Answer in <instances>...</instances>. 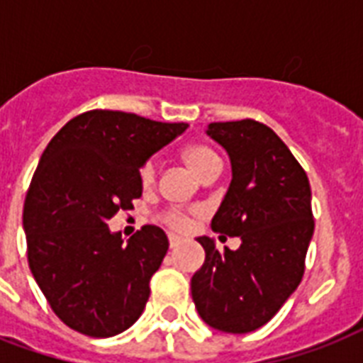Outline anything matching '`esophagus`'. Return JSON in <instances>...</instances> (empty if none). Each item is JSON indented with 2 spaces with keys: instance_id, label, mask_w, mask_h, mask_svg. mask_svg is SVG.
<instances>
[{
  "instance_id": "esophagus-1",
  "label": "esophagus",
  "mask_w": 363,
  "mask_h": 363,
  "mask_svg": "<svg viewBox=\"0 0 363 363\" xmlns=\"http://www.w3.org/2000/svg\"><path fill=\"white\" fill-rule=\"evenodd\" d=\"M181 241H182L181 235H177V233H169V247L171 248L179 247V245H181Z\"/></svg>"
}]
</instances>
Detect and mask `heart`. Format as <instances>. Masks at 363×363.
Masks as SVG:
<instances>
[{
	"label": "heart",
	"instance_id": "obj_1",
	"mask_svg": "<svg viewBox=\"0 0 363 363\" xmlns=\"http://www.w3.org/2000/svg\"><path fill=\"white\" fill-rule=\"evenodd\" d=\"M182 158H184L188 167L198 177H203L213 167L222 165L220 158L216 156L215 150H211L209 147H203V145H190V147H186L184 152H182ZM139 175H141L143 184H150L154 181V162H147V164L143 165ZM165 222L171 228H175V230H188L190 224H192L190 216L181 213V211H171V213H167L165 215Z\"/></svg>",
	"mask_w": 363,
	"mask_h": 363
}]
</instances>
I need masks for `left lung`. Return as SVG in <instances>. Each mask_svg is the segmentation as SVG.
<instances>
[{
	"mask_svg": "<svg viewBox=\"0 0 363 363\" xmlns=\"http://www.w3.org/2000/svg\"><path fill=\"white\" fill-rule=\"evenodd\" d=\"M207 135L232 164V182L211 228L241 245L220 252L215 239H196L205 262L192 277V299L211 328L248 333L267 324L301 282L315 232L309 179L265 124L213 122Z\"/></svg>",
	"mask_w": 363,
	"mask_h": 363,
	"instance_id": "8db88e82",
	"label": "left lung"
}]
</instances>
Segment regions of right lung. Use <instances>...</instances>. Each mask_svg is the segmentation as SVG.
<instances>
[{"label":"right lung","mask_w":363,"mask_h":363,"mask_svg":"<svg viewBox=\"0 0 363 363\" xmlns=\"http://www.w3.org/2000/svg\"><path fill=\"white\" fill-rule=\"evenodd\" d=\"M188 124L88 111L52 137L24 201L33 279L58 318L90 337H113L141 316L169 241L143 226L124 241L107 222L141 198L139 169Z\"/></svg>","instance_id":"1"}]
</instances>
